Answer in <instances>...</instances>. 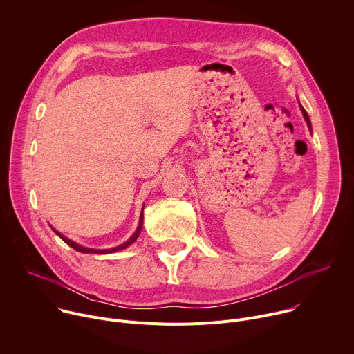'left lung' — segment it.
Wrapping results in <instances>:
<instances>
[{
    "mask_svg": "<svg viewBox=\"0 0 354 354\" xmlns=\"http://www.w3.org/2000/svg\"><path fill=\"white\" fill-rule=\"evenodd\" d=\"M302 113H304V118H306V120H307V124H308V127H311V123H310V118H308V115H307V112L302 109Z\"/></svg>",
    "mask_w": 354,
    "mask_h": 354,
    "instance_id": "left-lung-1",
    "label": "left lung"
}]
</instances>
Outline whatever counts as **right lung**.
Listing matches in <instances>:
<instances>
[{"mask_svg": "<svg viewBox=\"0 0 354 354\" xmlns=\"http://www.w3.org/2000/svg\"><path fill=\"white\" fill-rule=\"evenodd\" d=\"M141 227H142V213H141V217H140V224H138V227H137V230H136V232H134V235L130 238V239H127L124 243H122V245H119V246H116V248H112V249H92V248H84V246H81V245H78V243H75L74 241H71V239H68V238H66L64 235H62L59 231H56V230H53L67 245H70L71 248H74L75 250H78V252H82V254H112V252H116V250H120V249H124V248H127L129 245H131L137 238H138V235H140V231H141Z\"/></svg>", "mask_w": 354, "mask_h": 354, "instance_id": "1", "label": "right lung"}]
</instances>
